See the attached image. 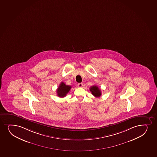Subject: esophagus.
I'll return each instance as SVG.
<instances>
[{
	"mask_svg": "<svg viewBox=\"0 0 157 157\" xmlns=\"http://www.w3.org/2000/svg\"><path fill=\"white\" fill-rule=\"evenodd\" d=\"M83 86V83H79L78 84V87H80V88H81V87H82Z\"/></svg>",
	"mask_w": 157,
	"mask_h": 157,
	"instance_id": "esophagus-1",
	"label": "esophagus"
}]
</instances>
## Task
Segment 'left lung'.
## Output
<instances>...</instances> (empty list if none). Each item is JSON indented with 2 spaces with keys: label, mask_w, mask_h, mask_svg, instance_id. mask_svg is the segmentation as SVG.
I'll return each instance as SVG.
<instances>
[{
  "label": "left lung",
  "mask_w": 157,
  "mask_h": 157,
  "mask_svg": "<svg viewBox=\"0 0 157 157\" xmlns=\"http://www.w3.org/2000/svg\"><path fill=\"white\" fill-rule=\"evenodd\" d=\"M90 91L91 92V94L96 97H99L101 95L100 89L98 88V86L95 85L90 87Z\"/></svg>",
  "instance_id": "8db88e82"
}]
</instances>
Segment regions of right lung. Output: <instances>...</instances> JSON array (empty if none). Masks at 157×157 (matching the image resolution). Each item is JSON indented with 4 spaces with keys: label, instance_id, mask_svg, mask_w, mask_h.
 Masks as SVG:
<instances>
[{
    "label": "right lung",
    "instance_id": "obj_1",
    "mask_svg": "<svg viewBox=\"0 0 157 157\" xmlns=\"http://www.w3.org/2000/svg\"><path fill=\"white\" fill-rule=\"evenodd\" d=\"M71 88V87L70 86L66 85L64 82H61L59 87H58L57 90V96L59 97H64L68 93Z\"/></svg>",
    "mask_w": 157,
    "mask_h": 157
}]
</instances>
